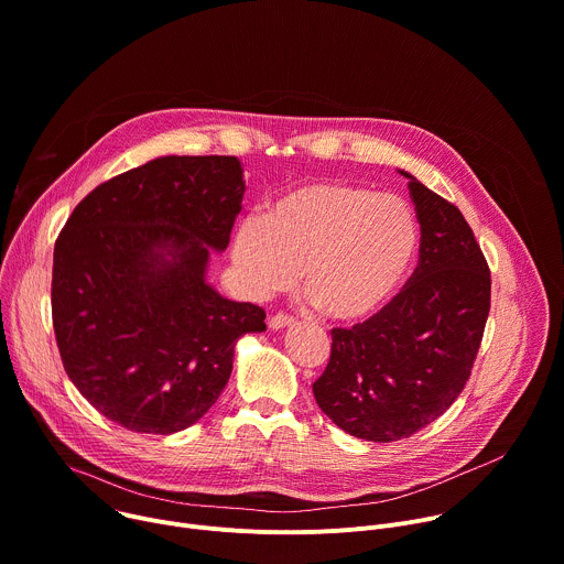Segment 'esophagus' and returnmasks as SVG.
I'll return each instance as SVG.
<instances>
[{
    "label": "esophagus",
    "instance_id": "34e87169",
    "mask_svg": "<svg viewBox=\"0 0 564 564\" xmlns=\"http://www.w3.org/2000/svg\"><path fill=\"white\" fill-rule=\"evenodd\" d=\"M294 324H296V318L290 316V314H283V312H279V314H274V316L270 318V328H272V330H283V328H290V326H294Z\"/></svg>",
    "mask_w": 564,
    "mask_h": 564
}]
</instances>
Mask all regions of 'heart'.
Wrapping results in <instances>:
<instances>
[{"label":"heart","instance_id":"1","mask_svg":"<svg viewBox=\"0 0 564 564\" xmlns=\"http://www.w3.org/2000/svg\"><path fill=\"white\" fill-rule=\"evenodd\" d=\"M417 243V218L404 198L344 181H307L272 198L261 220L238 225L231 259L259 296L288 290L301 272V288L321 314L361 321L404 283Z\"/></svg>","mask_w":564,"mask_h":564}]
</instances>
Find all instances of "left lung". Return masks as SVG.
I'll return each mask as SVG.
<instances>
[{"label": "left lung", "mask_w": 564, "mask_h": 564, "mask_svg": "<svg viewBox=\"0 0 564 564\" xmlns=\"http://www.w3.org/2000/svg\"><path fill=\"white\" fill-rule=\"evenodd\" d=\"M420 261L386 307L335 328L314 383L318 409L341 431L397 442L435 422L464 390L491 310V272L462 212L411 174Z\"/></svg>", "instance_id": "obj_1"}]
</instances>
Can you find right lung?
Segmentation results:
<instances>
[{
    "label": "right lung",
    "mask_w": 564,
    "mask_h": 564,
    "mask_svg": "<svg viewBox=\"0 0 564 564\" xmlns=\"http://www.w3.org/2000/svg\"><path fill=\"white\" fill-rule=\"evenodd\" d=\"M234 155H165L98 185L55 240L53 330L68 379L107 420L172 435L220 397L254 303L207 281L243 203Z\"/></svg>",
    "instance_id": "obj_1"
}]
</instances>
